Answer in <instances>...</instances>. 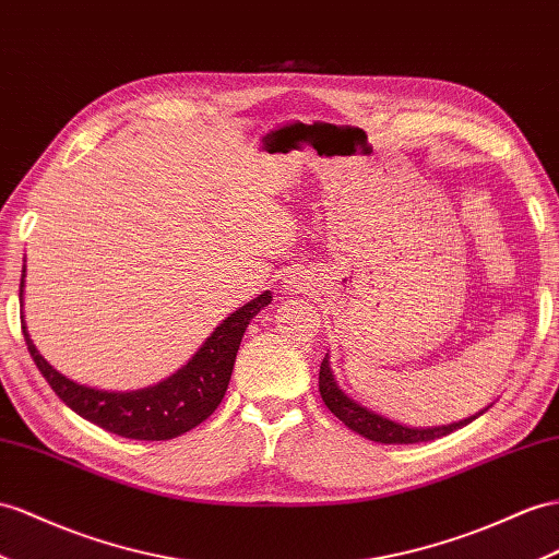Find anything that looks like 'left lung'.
Segmentation results:
<instances>
[{"instance_id":"1","label":"left lung","mask_w":559,"mask_h":559,"mask_svg":"<svg viewBox=\"0 0 559 559\" xmlns=\"http://www.w3.org/2000/svg\"><path fill=\"white\" fill-rule=\"evenodd\" d=\"M319 392L321 399L325 402L328 411L333 413L337 420L345 423L349 429H354L356 435H361L370 441H378V443H418V441H435L439 437H447L451 435L453 429H461L467 423H472L475 418H479L481 413L477 416H472L467 420L461 423H453V425H441V427H406V425H399L390 418L378 416V413L364 408L361 404H356L354 399H349L345 392L337 388V382L333 378V370L331 364H328V354L325 359L321 361V370H319Z\"/></svg>"}]
</instances>
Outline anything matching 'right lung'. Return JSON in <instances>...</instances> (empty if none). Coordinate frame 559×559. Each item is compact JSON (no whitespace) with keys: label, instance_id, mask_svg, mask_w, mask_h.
<instances>
[{"label":"right lung","instance_id":"1","mask_svg":"<svg viewBox=\"0 0 559 559\" xmlns=\"http://www.w3.org/2000/svg\"><path fill=\"white\" fill-rule=\"evenodd\" d=\"M23 278L25 266L21 276V297ZM269 302L271 293L266 290L246 307L234 311L224 323L214 328L205 345L175 376L136 392H104L84 388V384L61 376L59 370L45 361V356L35 349L31 335H27L25 323L23 335L27 352H31L33 361L37 364L41 378L49 382V388L78 416L124 439L165 441L189 432L195 425L207 420L214 408L222 404L228 380H231L234 373L242 333H246L248 323Z\"/></svg>","mask_w":559,"mask_h":559}]
</instances>
